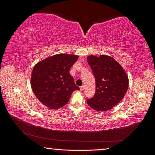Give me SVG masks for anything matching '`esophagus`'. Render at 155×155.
<instances>
[{
	"label": "esophagus",
	"instance_id": "obj_1",
	"mask_svg": "<svg viewBox=\"0 0 155 155\" xmlns=\"http://www.w3.org/2000/svg\"><path fill=\"white\" fill-rule=\"evenodd\" d=\"M84 88H85V87H84L83 85L81 86V87H80V90H81V91H83V90H84Z\"/></svg>",
	"mask_w": 155,
	"mask_h": 155
}]
</instances>
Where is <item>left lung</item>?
Returning <instances> with one entry per match:
<instances>
[{
	"label": "left lung",
	"instance_id": "left-lung-1",
	"mask_svg": "<svg viewBox=\"0 0 155 155\" xmlns=\"http://www.w3.org/2000/svg\"><path fill=\"white\" fill-rule=\"evenodd\" d=\"M87 61L96 80V93L87 100V104L96 111L110 110L123 99L127 91V75L122 67L109 55H89Z\"/></svg>",
	"mask_w": 155,
	"mask_h": 155
}]
</instances>
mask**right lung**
<instances>
[{
  "mask_svg": "<svg viewBox=\"0 0 155 155\" xmlns=\"http://www.w3.org/2000/svg\"><path fill=\"white\" fill-rule=\"evenodd\" d=\"M78 56L60 54L37 63L31 76L32 91L37 99L50 109H57L66 105L72 93L79 88L70 74V69Z\"/></svg>",
  "mask_w": 155,
  "mask_h": 155,
  "instance_id": "right-lung-1",
  "label": "right lung"
}]
</instances>
